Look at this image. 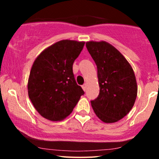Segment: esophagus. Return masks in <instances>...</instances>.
Wrapping results in <instances>:
<instances>
[{
    "instance_id": "1",
    "label": "esophagus",
    "mask_w": 159,
    "mask_h": 159,
    "mask_svg": "<svg viewBox=\"0 0 159 159\" xmlns=\"http://www.w3.org/2000/svg\"><path fill=\"white\" fill-rule=\"evenodd\" d=\"M82 89H83V90L84 91V92L87 90V84H84L82 86Z\"/></svg>"
}]
</instances>
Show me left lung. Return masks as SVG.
<instances>
[{"mask_svg": "<svg viewBox=\"0 0 159 159\" xmlns=\"http://www.w3.org/2000/svg\"><path fill=\"white\" fill-rule=\"evenodd\" d=\"M86 47L97 66L99 94L91 105L105 123L123 119L132 110L138 94L132 66L115 47L105 41H89Z\"/></svg>", "mask_w": 159, "mask_h": 159, "instance_id": "1", "label": "left lung"}]
</instances>
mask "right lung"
<instances>
[{"label":"right lung","instance_id":"right-lung-1","mask_svg":"<svg viewBox=\"0 0 159 159\" xmlns=\"http://www.w3.org/2000/svg\"><path fill=\"white\" fill-rule=\"evenodd\" d=\"M85 42L63 39L43 51L33 63L27 92L37 112L51 121H61L84 93L75 80L72 65Z\"/></svg>","mask_w":159,"mask_h":159}]
</instances>
